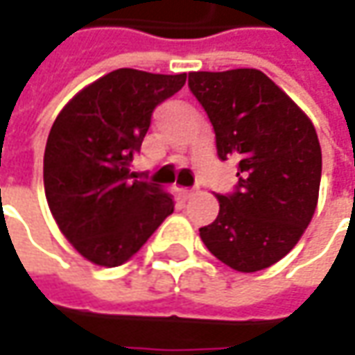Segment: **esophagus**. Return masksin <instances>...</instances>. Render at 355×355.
<instances>
[{"mask_svg":"<svg viewBox=\"0 0 355 355\" xmlns=\"http://www.w3.org/2000/svg\"><path fill=\"white\" fill-rule=\"evenodd\" d=\"M182 196H184V200H190L192 196H196V190H194V189H182Z\"/></svg>","mask_w":355,"mask_h":355,"instance_id":"1","label":"esophagus"}]
</instances>
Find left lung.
I'll list each match as a JSON object with an SVG mask.
<instances>
[{"label": "left lung", "mask_w": 355, "mask_h": 355, "mask_svg": "<svg viewBox=\"0 0 355 355\" xmlns=\"http://www.w3.org/2000/svg\"><path fill=\"white\" fill-rule=\"evenodd\" d=\"M189 86L210 117L218 157L238 159V189L200 227L208 251L255 273L283 259L311 224L322 151L309 116L255 68L190 72Z\"/></svg>", "instance_id": "obj_1"}]
</instances>
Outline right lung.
Wrapping results in <instances>:
<instances>
[{
    "mask_svg": "<svg viewBox=\"0 0 355 355\" xmlns=\"http://www.w3.org/2000/svg\"><path fill=\"white\" fill-rule=\"evenodd\" d=\"M187 74L119 68L82 88L51 128L44 194L62 236L88 261L117 267L141 250L175 202L129 166L153 110L177 94Z\"/></svg>",
    "mask_w": 355,
    "mask_h": 355,
    "instance_id": "right-lung-1",
    "label": "right lung"
}]
</instances>
